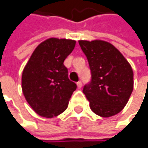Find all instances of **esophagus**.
<instances>
[{"instance_id":"obj_1","label":"esophagus","mask_w":148,"mask_h":148,"mask_svg":"<svg viewBox=\"0 0 148 148\" xmlns=\"http://www.w3.org/2000/svg\"><path fill=\"white\" fill-rule=\"evenodd\" d=\"M82 82H77V87H78L79 89H81V88H82Z\"/></svg>"}]
</instances>
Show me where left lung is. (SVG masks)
Wrapping results in <instances>:
<instances>
[{
    "mask_svg": "<svg viewBox=\"0 0 148 148\" xmlns=\"http://www.w3.org/2000/svg\"><path fill=\"white\" fill-rule=\"evenodd\" d=\"M90 69V81L83 93L90 109L99 116L120 113L133 90V71L122 53L104 41H79Z\"/></svg>",
    "mask_w": 148,
    "mask_h": 148,
    "instance_id": "8db88e82",
    "label": "left lung"
}]
</instances>
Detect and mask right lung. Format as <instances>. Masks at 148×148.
I'll return each mask as SVG.
<instances>
[{"mask_svg": "<svg viewBox=\"0 0 148 148\" xmlns=\"http://www.w3.org/2000/svg\"><path fill=\"white\" fill-rule=\"evenodd\" d=\"M75 41L50 38L34 49L22 75V90L27 103L41 116L51 118L68 106L76 83L68 78L64 65Z\"/></svg>", "mask_w": 148, "mask_h": 148, "instance_id": "1", "label": "right lung"}]
</instances>
